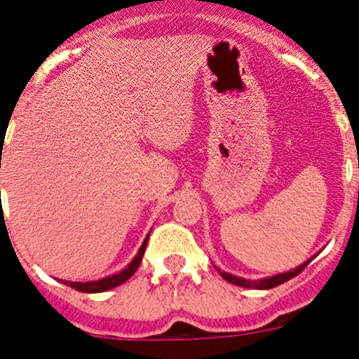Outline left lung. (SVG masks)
Segmentation results:
<instances>
[{
	"label": "left lung",
	"instance_id": "8db88e82",
	"mask_svg": "<svg viewBox=\"0 0 359 359\" xmlns=\"http://www.w3.org/2000/svg\"><path fill=\"white\" fill-rule=\"evenodd\" d=\"M311 263V259H307L305 263H302L300 266L293 268V270H290V272H284V273H277V276H272V277H264V279H257V280H250V279H243V277H236V276H231V273L228 272H222L221 268L215 266V270H217L219 273H221V277L224 280H228V283L235 284V286H240V287H249V290H272V287L276 286H280V284H284L286 280L293 279V277H297L298 273L304 270L307 264Z\"/></svg>",
	"mask_w": 359,
	"mask_h": 359
}]
</instances>
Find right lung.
<instances>
[{
  "instance_id": "obj_1",
  "label": "right lung",
  "mask_w": 359,
  "mask_h": 359,
  "mask_svg": "<svg viewBox=\"0 0 359 359\" xmlns=\"http://www.w3.org/2000/svg\"><path fill=\"white\" fill-rule=\"evenodd\" d=\"M149 235H151V233H149ZM149 235L145 236L140 249H138V252L135 254L133 259L130 261V264H128L126 268H123L121 272L114 273V276H109V277H103V279H98V280H89V283H72V280H59V283L66 284V286L73 287V290L76 291H82V293H103V291H109L112 290V287L121 286V284L126 283V280L137 272V268L140 266L142 257H144V252H145V247H147Z\"/></svg>"
}]
</instances>
